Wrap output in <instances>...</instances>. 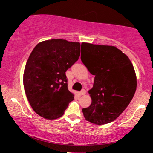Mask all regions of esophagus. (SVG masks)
I'll list each match as a JSON object with an SVG mask.
<instances>
[{
  "label": "esophagus",
  "instance_id": "esophagus-1",
  "mask_svg": "<svg viewBox=\"0 0 153 153\" xmlns=\"http://www.w3.org/2000/svg\"><path fill=\"white\" fill-rule=\"evenodd\" d=\"M85 94H86V91H85V89H82V90L80 91V95H81V96H82V95H85Z\"/></svg>",
  "mask_w": 153,
  "mask_h": 153
}]
</instances>
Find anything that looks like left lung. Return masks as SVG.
<instances>
[{
  "mask_svg": "<svg viewBox=\"0 0 153 153\" xmlns=\"http://www.w3.org/2000/svg\"><path fill=\"white\" fill-rule=\"evenodd\" d=\"M82 62L95 75L94 86L88 91L92 103L82 108L83 116L98 125L110 123L125 110L134 96L137 88L134 67L116 47L82 43Z\"/></svg>",
  "mask_w": 153,
  "mask_h": 153,
  "instance_id": "1",
  "label": "left lung"
}]
</instances>
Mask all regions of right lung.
Segmentation results:
<instances>
[{"instance_id":"right-lung-1","label":"right lung","mask_w":153,"mask_h":153,"mask_svg":"<svg viewBox=\"0 0 153 153\" xmlns=\"http://www.w3.org/2000/svg\"><path fill=\"white\" fill-rule=\"evenodd\" d=\"M80 44L65 39L39 43L26 62L24 86L33 110L46 119L64 114L74 95L68 91L66 71L78 61Z\"/></svg>"}]
</instances>
